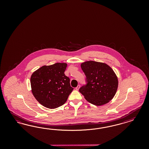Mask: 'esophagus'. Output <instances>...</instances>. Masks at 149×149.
Segmentation results:
<instances>
[{
  "label": "esophagus",
  "instance_id": "34e87169",
  "mask_svg": "<svg viewBox=\"0 0 149 149\" xmlns=\"http://www.w3.org/2000/svg\"><path fill=\"white\" fill-rule=\"evenodd\" d=\"M80 85H77V87L75 88L76 90H79V88H80Z\"/></svg>",
  "mask_w": 149,
  "mask_h": 149
}]
</instances>
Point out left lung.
I'll use <instances>...</instances> for the list:
<instances>
[{
	"mask_svg": "<svg viewBox=\"0 0 149 149\" xmlns=\"http://www.w3.org/2000/svg\"><path fill=\"white\" fill-rule=\"evenodd\" d=\"M87 84L79 89L87 101L95 105L107 104L113 99L118 87V79L113 69L106 63L86 61L81 63Z\"/></svg>",
	"mask_w": 149,
	"mask_h": 149,
	"instance_id": "8db88e82",
	"label": "left lung"
}]
</instances>
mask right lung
<instances>
[{"label": "right lung", "instance_id": "right-lung-1", "mask_svg": "<svg viewBox=\"0 0 149 149\" xmlns=\"http://www.w3.org/2000/svg\"><path fill=\"white\" fill-rule=\"evenodd\" d=\"M67 67L65 63L44 65L31 77L32 93L42 105L49 109L62 106L73 90L70 79L65 75Z\"/></svg>", "mask_w": 149, "mask_h": 149}]
</instances>
